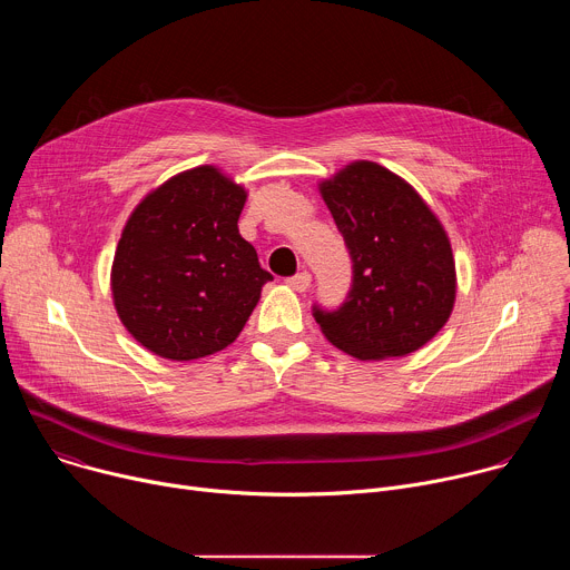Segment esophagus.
<instances>
[{"mask_svg":"<svg viewBox=\"0 0 570 570\" xmlns=\"http://www.w3.org/2000/svg\"><path fill=\"white\" fill-rule=\"evenodd\" d=\"M286 284L293 288V291H297V293H304L308 286H311V275L304 271V273H297L295 277H288L286 279Z\"/></svg>","mask_w":570,"mask_h":570,"instance_id":"34e87169","label":"esophagus"}]
</instances>
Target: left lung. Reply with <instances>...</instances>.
Wrapping results in <instances>:
<instances>
[{
  "instance_id": "left-lung-1",
  "label": "left lung",
  "mask_w": 570,
  "mask_h": 570,
  "mask_svg": "<svg viewBox=\"0 0 570 570\" xmlns=\"http://www.w3.org/2000/svg\"><path fill=\"white\" fill-rule=\"evenodd\" d=\"M317 189L354 262L347 302L332 313L313 308L324 338L358 361L417 352L455 304L444 225L411 183L370 159L350 161Z\"/></svg>"
}]
</instances>
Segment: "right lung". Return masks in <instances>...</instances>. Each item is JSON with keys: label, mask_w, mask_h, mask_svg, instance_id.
<instances>
[{"label": "right lung", "mask_w": 570, "mask_h": 570, "mask_svg": "<svg viewBox=\"0 0 570 570\" xmlns=\"http://www.w3.org/2000/svg\"><path fill=\"white\" fill-rule=\"evenodd\" d=\"M248 191L214 165L148 191L126 220L110 271L117 315L148 352L196 361L232 345L273 279L238 234Z\"/></svg>", "instance_id": "add662e5"}]
</instances>
